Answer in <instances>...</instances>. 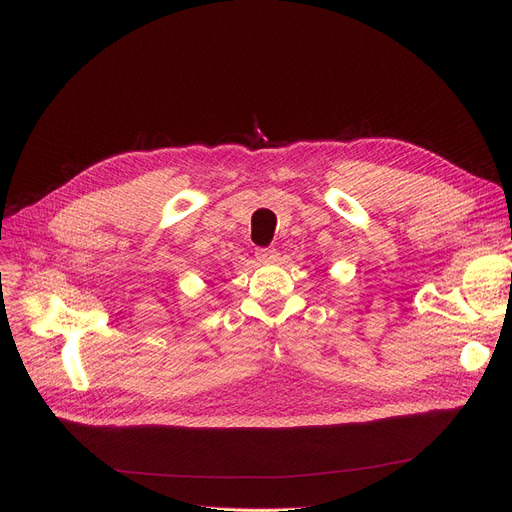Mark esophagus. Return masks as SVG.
<instances>
[{"mask_svg":"<svg viewBox=\"0 0 512 512\" xmlns=\"http://www.w3.org/2000/svg\"><path fill=\"white\" fill-rule=\"evenodd\" d=\"M255 257L261 263H274L278 259V251L276 249H257Z\"/></svg>","mask_w":512,"mask_h":512,"instance_id":"1","label":"esophagus"}]
</instances>
